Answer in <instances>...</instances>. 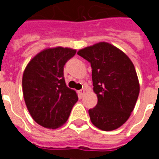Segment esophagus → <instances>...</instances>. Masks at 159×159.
Segmentation results:
<instances>
[{"mask_svg":"<svg viewBox=\"0 0 159 159\" xmlns=\"http://www.w3.org/2000/svg\"><path fill=\"white\" fill-rule=\"evenodd\" d=\"M78 93H79V95L81 96V98L84 95V93H85V90L84 89H82V90H79L78 91Z\"/></svg>","mask_w":159,"mask_h":159,"instance_id":"34e87169","label":"esophagus"}]
</instances>
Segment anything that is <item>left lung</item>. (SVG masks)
I'll use <instances>...</instances> for the list:
<instances>
[{
  "mask_svg": "<svg viewBox=\"0 0 159 159\" xmlns=\"http://www.w3.org/2000/svg\"><path fill=\"white\" fill-rule=\"evenodd\" d=\"M77 54L92 67L98 103L89 110L91 122L101 130L116 129L129 119L140 93L133 63L124 52L107 42L87 47Z\"/></svg>",
  "mask_w": 159,
  "mask_h": 159,
  "instance_id": "obj_1",
  "label": "left lung"
}]
</instances>
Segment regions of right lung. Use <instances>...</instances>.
Wrapping results in <instances>:
<instances>
[{"label": "right lung", "mask_w": 159, "mask_h": 159, "mask_svg": "<svg viewBox=\"0 0 159 159\" xmlns=\"http://www.w3.org/2000/svg\"><path fill=\"white\" fill-rule=\"evenodd\" d=\"M76 52L62 47L45 49L30 61L24 71L22 86L26 107L33 119L44 128L63 125L78 100L64 78V66Z\"/></svg>", "instance_id": "add662e5"}]
</instances>
